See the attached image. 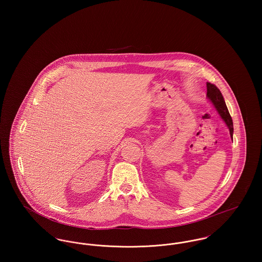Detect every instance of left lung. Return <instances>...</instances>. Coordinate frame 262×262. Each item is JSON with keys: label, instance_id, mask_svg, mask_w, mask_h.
<instances>
[{"label": "left lung", "instance_id": "8db88e82", "mask_svg": "<svg viewBox=\"0 0 262 262\" xmlns=\"http://www.w3.org/2000/svg\"><path fill=\"white\" fill-rule=\"evenodd\" d=\"M207 96H208L209 100L213 103V105L215 106L218 113L220 114L221 118L224 120L226 125L229 128L230 135L233 138V121H232V118L227 109L224 98H223L220 90L215 84L207 82Z\"/></svg>", "mask_w": 262, "mask_h": 262}]
</instances>
